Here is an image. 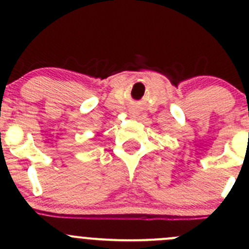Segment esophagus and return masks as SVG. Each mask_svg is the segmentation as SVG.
Here are the masks:
<instances>
[{"instance_id": "esophagus-1", "label": "esophagus", "mask_w": 249, "mask_h": 249, "mask_svg": "<svg viewBox=\"0 0 249 249\" xmlns=\"http://www.w3.org/2000/svg\"><path fill=\"white\" fill-rule=\"evenodd\" d=\"M137 114H139V112H137V110H135V109L130 110V115H131L132 118H136Z\"/></svg>"}]
</instances>
